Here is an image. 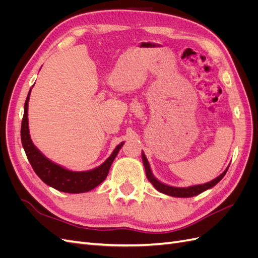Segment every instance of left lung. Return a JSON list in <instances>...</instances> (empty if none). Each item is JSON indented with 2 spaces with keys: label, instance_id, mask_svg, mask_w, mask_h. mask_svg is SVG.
I'll use <instances>...</instances> for the list:
<instances>
[{
  "label": "left lung",
  "instance_id": "left-lung-1",
  "mask_svg": "<svg viewBox=\"0 0 258 258\" xmlns=\"http://www.w3.org/2000/svg\"><path fill=\"white\" fill-rule=\"evenodd\" d=\"M142 159H143V163H144V168H145V172H146V176L148 178V181H150L154 187L157 190H159L160 192H163L166 195H169V196H173V197H192V196H197V195L201 194L202 191H205L211 187H213L214 185H216L218 182L221 181V179L225 176L226 172H227V170L229 168L226 169L224 172L220 175L217 176L216 178H214L213 181H211L209 183L206 184H201V185H197V186H190V187H187V188H179V187H172V186H168L160 183L158 179H156L154 177V175L152 174V171L150 168V163H148L145 155L142 153Z\"/></svg>",
  "mask_w": 258,
  "mask_h": 258
}]
</instances>
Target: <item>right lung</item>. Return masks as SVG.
Listing matches in <instances>:
<instances>
[{"label":"right lung","instance_id":"right-lung-1","mask_svg":"<svg viewBox=\"0 0 258 258\" xmlns=\"http://www.w3.org/2000/svg\"><path fill=\"white\" fill-rule=\"evenodd\" d=\"M30 92L31 89L25 102V113H23L21 122V142L28 160L32 166L34 172L45 184L53 187L57 190L70 194L89 191L102 183L106 178L112 162L123 145V142L115 148L112 155L105 160L104 163L93 170L85 171V172H73V171L67 170L56 165V163L46 158L34 146L30 139L28 126V102L30 99Z\"/></svg>","mask_w":258,"mask_h":258}]
</instances>
